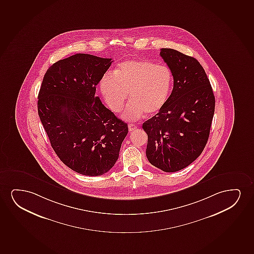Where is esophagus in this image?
I'll return each instance as SVG.
<instances>
[{
	"mask_svg": "<svg viewBox=\"0 0 254 254\" xmlns=\"http://www.w3.org/2000/svg\"><path fill=\"white\" fill-rule=\"evenodd\" d=\"M136 128H137V126L134 125V124H132V123L128 124L129 132H132V131L135 130Z\"/></svg>",
	"mask_w": 254,
	"mask_h": 254,
	"instance_id": "obj_1",
	"label": "esophagus"
}]
</instances>
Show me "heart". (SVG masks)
<instances>
[{
    "label": "heart",
    "mask_w": 254,
    "mask_h": 254,
    "mask_svg": "<svg viewBox=\"0 0 254 254\" xmlns=\"http://www.w3.org/2000/svg\"><path fill=\"white\" fill-rule=\"evenodd\" d=\"M173 76L167 66L148 60H128L120 64L116 72L106 73L100 83L107 104L119 112L130 98L123 113L127 120H138L146 114L156 116L164 109L172 90Z\"/></svg>",
    "instance_id": "b5f03b06"
}]
</instances>
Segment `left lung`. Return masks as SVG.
Returning <instances> with one entry per match:
<instances>
[{
    "instance_id": "8db88e82",
    "label": "left lung",
    "mask_w": 254,
    "mask_h": 254,
    "mask_svg": "<svg viewBox=\"0 0 254 254\" xmlns=\"http://www.w3.org/2000/svg\"><path fill=\"white\" fill-rule=\"evenodd\" d=\"M160 56L172 71L173 89L164 109L142 127L148 136V161L163 172H175L203 151L215 99L207 74L194 58L170 48L161 49Z\"/></svg>"
}]
</instances>
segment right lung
I'll list each match as a JSON object with an SVG mask.
<instances>
[{
  "label": "right lung",
  "mask_w": 254,
  "mask_h": 254,
  "mask_svg": "<svg viewBox=\"0 0 254 254\" xmlns=\"http://www.w3.org/2000/svg\"><path fill=\"white\" fill-rule=\"evenodd\" d=\"M77 53L46 70L38 113L54 152L79 174L96 177L116 164L127 124L102 104L96 86L112 64Z\"/></svg>",
  "instance_id": "1"
}]
</instances>
